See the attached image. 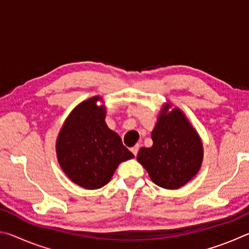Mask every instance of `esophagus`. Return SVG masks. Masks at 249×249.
<instances>
[{
	"instance_id": "esophagus-1",
	"label": "esophagus",
	"mask_w": 249,
	"mask_h": 249,
	"mask_svg": "<svg viewBox=\"0 0 249 249\" xmlns=\"http://www.w3.org/2000/svg\"><path fill=\"white\" fill-rule=\"evenodd\" d=\"M140 147H141L140 144H136L134 147H132V149H130V150H132V153H133L135 156H137L138 150H140Z\"/></svg>"
}]
</instances>
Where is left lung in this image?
Listing matches in <instances>:
<instances>
[{"mask_svg":"<svg viewBox=\"0 0 249 249\" xmlns=\"http://www.w3.org/2000/svg\"><path fill=\"white\" fill-rule=\"evenodd\" d=\"M151 140L153 146L142 147L137 160L154 183L165 189H178L196 175L203 156L202 142L180 109L160 114Z\"/></svg>","mask_w":249,"mask_h":249,"instance_id":"obj_1","label":"left lung"}]
</instances>
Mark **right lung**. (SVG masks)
<instances>
[{
	"label": "right lung",
	"instance_id": "1",
	"mask_svg": "<svg viewBox=\"0 0 249 249\" xmlns=\"http://www.w3.org/2000/svg\"><path fill=\"white\" fill-rule=\"evenodd\" d=\"M94 96L75 107L57 140L60 167L80 187L89 190L108 183L117 166L134 157L121 137L105 124V108Z\"/></svg>",
	"mask_w": 249,
	"mask_h": 249
}]
</instances>
